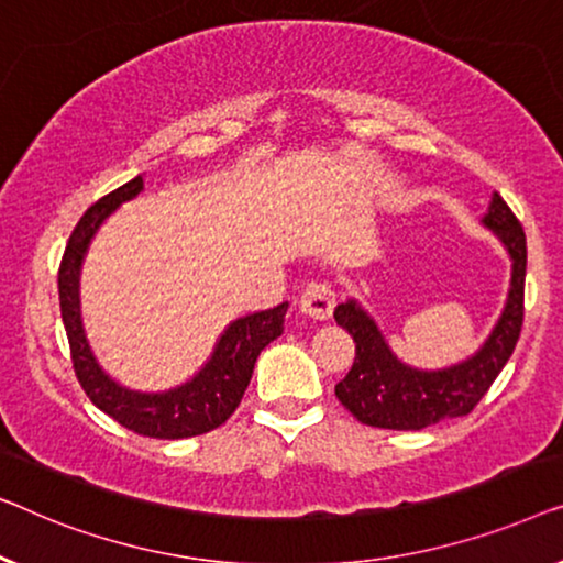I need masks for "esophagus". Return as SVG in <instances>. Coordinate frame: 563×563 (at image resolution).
Wrapping results in <instances>:
<instances>
[{
    "label": "esophagus",
    "mask_w": 563,
    "mask_h": 563,
    "mask_svg": "<svg viewBox=\"0 0 563 563\" xmlns=\"http://www.w3.org/2000/svg\"><path fill=\"white\" fill-rule=\"evenodd\" d=\"M334 303H336L334 290L323 283L306 285V290L300 292V298H298L300 313L308 316V319H313V321H327L331 311H334Z\"/></svg>",
    "instance_id": "1"
}]
</instances>
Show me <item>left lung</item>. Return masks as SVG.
<instances>
[{
  "label": "left lung",
  "instance_id": "8db88e82",
  "mask_svg": "<svg viewBox=\"0 0 563 563\" xmlns=\"http://www.w3.org/2000/svg\"><path fill=\"white\" fill-rule=\"evenodd\" d=\"M510 257V288L493 331L474 354L439 369H421L402 362L390 350L377 321L357 298L334 308V319L354 339V364L336 398L357 421L375 429L421 431L443 418L466 416L489 390L510 360L522 327V288H526V234L510 206L493 194L482 217Z\"/></svg>",
  "mask_w": 563,
  "mask_h": 563
}]
</instances>
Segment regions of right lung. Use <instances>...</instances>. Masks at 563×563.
<instances>
[{"label":"right lung","mask_w":563,"mask_h":563,"mask_svg":"<svg viewBox=\"0 0 563 563\" xmlns=\"http://www.w3.org/2000/svg\"><path fill=\"white\" fill-rule=\"evenodd\" d=\"M142 191H145V180H142V176L132 178L130 184H124L93 203L76 224L58 271L63 327H66L68 334L76 377L93 406L112 416L124 429L140 433V437H199V433H209L224 423L240 406L260 352L283 334L288 303L234 319L221 331L211 357L201 364V369L176 387L142 393L114 379L101 367L89 339H86L81 319V267L101 224L122 203L137 199Z\"/></svg>","instance_id":"add662e5"}]
</instances>
